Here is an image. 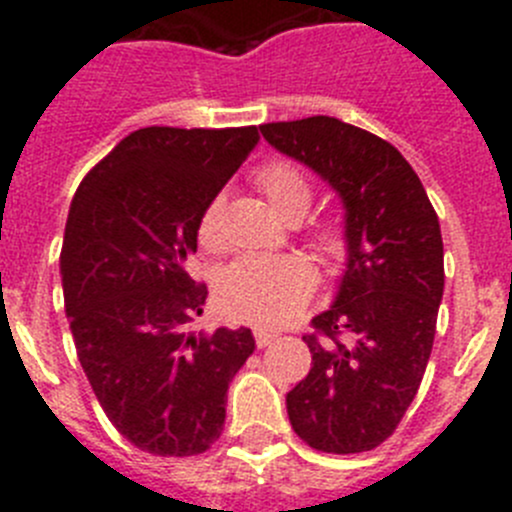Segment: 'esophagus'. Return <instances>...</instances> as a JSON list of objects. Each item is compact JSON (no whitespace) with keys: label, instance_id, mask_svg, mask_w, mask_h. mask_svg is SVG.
<instances>
[{"label":"esophagus","instance_id":"esophagus-1","mask_svg":"<svg viewBox=\"0 0 512 512\" xmlns=\"http://www.w3.org/2000/svg\"><path fill=\"white\" fill-rule=\"evenodd\" d=\"M253 338H256V346L259 348H266V346H271V343L277 341V333H271V330H266V328H253Z\"/></svg>","mask_w":512,"mask_h":512}]
</instances>
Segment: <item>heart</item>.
Masks as SVG:
<instances>
[{
	"label": "heart",
	"mask_w": 512,
	"mask_h": 512,
	"mask_svg": "<svg viewBox=\"0 0 512 512\" xmlns=\"http://www.w3.org/2000/svg\"><path fill=\"white\" fill-rule=\"evenodd\" d=\"M256 184L284 220H300L315 200L310 176L297 164L274 161L256 176ZM223 194L212 197L197 223V241L217 253L225 248ZM312 248L323 259H341L346 253V235L338 225H318L310 233ZM315 269L305 256H243L223 271L217 282V305L225 318L253 325H282L292 320L315 292Z\"/></svg>",
	"instance_id": "obj_1"
}]
</instances>
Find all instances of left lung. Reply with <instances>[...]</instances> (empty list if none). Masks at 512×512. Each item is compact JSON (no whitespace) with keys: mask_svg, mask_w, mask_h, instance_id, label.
Wrapping results in <instances>:
<instances>
[{"mask_svg":"<svg viewBox=\"0 0 512 512\" xmlns=\"http://www.w3.org/2000/svg\"><path fill=\"white\" fill-rule=\"evenodd\" d=\"M261 135L336 189L346 271L336 302L302 336L307 377L287 392L297 436L325 454H361L395 433L431 359L443 297L438 215L392 143L336 117L266 122Z\"/></svg>","mask_w":512,"mask_h":512,"instance_id":"obj_1","label":"left lung"}]
</instances>
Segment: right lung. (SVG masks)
Returning a JSON list of instances; mask_svg holds the SVG:
<instances>
[{
	"label": "right lung",
	"instance_id": "obj_1",
	"mask_svg": "<svg viewBox=\"0 0 512 512\" xmlns=\"http://www.w3.org/2000/svg\"><path fill=\"white\" fill-rule=\"evenodd\" d=\"M259 143L248 128H140L84 176L61 282L81 369L122 438L156 456L202 454L225 425L251 330H194L207 287L187 274L207 202Z\"/></svg>",
	"mask_w": 512,
	"mask_h": 512
}]
</instances>
